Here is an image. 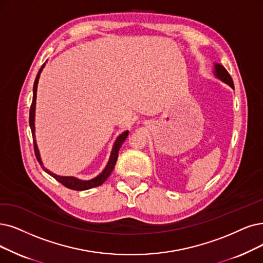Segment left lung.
I'll return each instance as SVG.
<instances>
[{
    "label": "left lung",
    "mask_w": 263,
    "mask_h": 263,
    "mask_svg": "<svg viewBox=\"0 0 263 263\" xmlns=\"http://www.w3.org/2000/svg\"><path fill=\"white\" fill-rule=\"evenodd\" d=\"M214 74L217 79H219L220 81H222L223 83L228 84L229 86H231L234 89L233 80H232V78H231V76L229 74V72L226 70V68L222 65H220V64H215L214 65Z\"/></svg>",
    "instance_id": "left-lung-1"
}]
</instances>
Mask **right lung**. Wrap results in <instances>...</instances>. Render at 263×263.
Segmentation results:
<instances>
[{
  "instance_id": "add662e5",
  "label": "right lung",
  "mask_w": 263,
  "mask_h": 263,
  "mask_svg": "<svg viewBox=\"0 0 263 263\" xmlns=\"http://www.w3.org/2000/svg\"><path fill=\"white\" fill-rule=\"evenodd\" d=\"M45 67V64L41 67V69L37 72V76L35 78L34 81V85H33V99H32V104H31L30 108V115H29V125L31 132H32V137H33V144H34V152H35V156L37 162L41 164L42 168L51 177H54L57 181H59L61 184H64L66 187L71 189V190H76V191H84V190H88V189L95 187V186H99L100 184H102L104 181L108 179V177L110 176V174L112 173L113 168L115 166V163L118 161V156H119V151L120 148L122 146L123 142L125 141V139L127 138L128 136V130H126L124 133H122L120 136H118L117 140H115L113 148L110 154V159L104 167V170L95 178H92L90 180H81L78 179L76 177H70V176H58L54 173L49 172L47 168H45L43 166V163H42L41 156H40V151L37 148L36 144V140H35V125H34V121H35V104H36V89H37V84H39V79L41 76V72L43 70V68Z\"/></svg>"
}]
</instances>
